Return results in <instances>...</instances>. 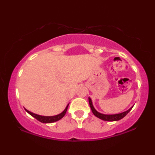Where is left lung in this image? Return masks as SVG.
<instances>
[{"mask_svg": "<svg viewBox=\"0 0 155 155\" xmlns=\"http://www.w3.org/2000/svg\"><path fill=\"white\" fill-rule=\"evenodd\" d=\"M89 104H90V108L91 109H92V113L94 114V115L95 116H97V118H100V119L103 120H106V121H117V120H119L120 119H122L123 118L125 117L127 114H128L129 112L131 109H132V108L133 107H133H131L130 109L127 110L126 111H124L122 112V113H119V114H101V113H99L97 111L96 109H94V106L92 104V99H91L90 97H89Z\"/></svg>", "mask_w": 155, "mask_h": 155, "instance_id": "1", "label": "left lung"}]
</instances>
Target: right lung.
Listing matches in <instances>:
<instances>
[{"mask_svg":"<svg viewBox=\"0 0 155 155\" xmlns=\"http://www.w3.org/2000/svg\"><path fill=\"white\" fill-rule=\"evenodd\" d=\"M68 105H69V104L66 106V107H65L64 111H63V112H61V114H58V115L52 116H44L38 115V114H34V113H32V112L28 111V110L26 109H25V111H26L27 113L30 114L31 116H33L34 118H35L36 119H37L40 122L44 123V124H51V123L58 121V120L61 119V118H62L63 116H65V114L67 111L68 107Z\"/></svg>","mask_w":155,"mask_h":155,"instance_id":"right-lung-1","label":"right lung"}]
</instances>
